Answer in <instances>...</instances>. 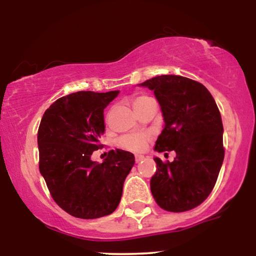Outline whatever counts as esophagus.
<instances>
[{"instance_id": "34e87169", "label": "esophagus", "mask_w": 256, "mask_h": 256, "mask_svg": "<svg viewBox=\"0 0 256 256\" xmlns=\"http://www.w3.org/2000/svg\"><path fill=\"white\" fill-rule=\"evenodd\" d=\"M142 159H144L142 156H136V164L140 162V161H142Z\"/></svg>"}]
</instances>
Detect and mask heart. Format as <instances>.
<instances>
[{"instance_id":"b5f03b06","label":"heart","mask_w":256,"mask_h":256,"mask_svg":"<svg viewBox=\"0 0 256 256\" xmlns=\"http://www.w3.org/2000/svg\"><path fill=\"white\" fill-rule=\"evenodd\" d=\"M152 98H150L148 96H138L133 100V106L138 108L139 106H142L147 100H150ZM150 138V136L148 133H142V134H132V136H125L123 138H120L118 140V145L122 148L131 150V152L134 153H140L142 152L146 148L147 142Z\"/></svg>"}]
</instances>
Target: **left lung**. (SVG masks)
I'll list each match as a JSON object with an SVG mask.
<instances>
[{
  "mask_svg": "<svg viewBox=\"0 0 256 256\" xmlns=\"http://www.w3.org/2000/svg\"><path fill=\"white\" fill-rule=\"evenodd\" d=\"M138 86L154 92L164 120L154 150L176 153L172 162L154 158L152 195L164 210H192L210 195L224 160L217 104L203 84L181 75H161Z\"/></svg>",
  "mask_w": 256,
  "mask_h": 256,
  "instance_id": "obj_1",
  "label": "left lung"
}]
</instances>
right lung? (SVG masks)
Segmentation results:
<instances>
[{"instance_id":"right-lung-1","label":"right lung","mask_w":256,"mask_h":256,"mask_svg":"<svg viewBox=\"0 0 256 256\" xmlns=\"http://www.w3.org/2000/svg\"><path fill=\"white\" fill-rule=\"evenodd\" d=\"M120 94L78 92L56 100L38 130L39 170L59 206L81 219L116 210L134 156L112 150L102 164L92 160L106 131L104 109Z\"/></svg>"}]
</instances>
